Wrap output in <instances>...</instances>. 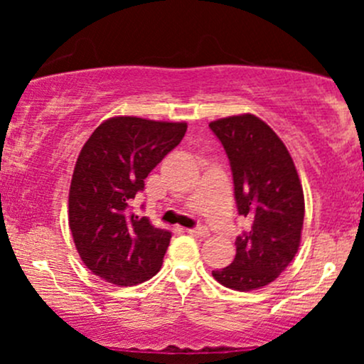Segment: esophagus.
Instances as JSON below:
<instances>
[{
	"instance_id": "obj_1",
	"label": "esophagus",
	"mask_w": 364,
	"mask_h": 364,
	"mask_svg": "<svg viewBox=\"0 0 364 364\" xmlns=\"http://www.w3.org/2000/svg\"><path fill=\"white\" fill-rule=\"evenodd\" d=\"M188 235L195 236V237H200V240H203V237L208 236V231L207 228H196V229H188Z\"/></svg>"
}]
</instances>
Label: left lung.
Masks as SVG:
<instances>
[{
  "mask_svg": "<svg viewBox=\"0 0 364 364\" xmlns=\"http://www.w3.org/2000/svg\"><path fill=\"white\" fill-rule=\"evenodd\" d=\"M208 127L228 154L237 212L252 223L250 231L236 237L231 265L212 275L231 289H260L298 253L304 219L301 181L284 141L255 114L220 118Z\"/></svg>",
  "mask_w": 364,
  "mask_h": 364,
  "instance_id": "1",
  "label": "left lung"
}]
</instances>
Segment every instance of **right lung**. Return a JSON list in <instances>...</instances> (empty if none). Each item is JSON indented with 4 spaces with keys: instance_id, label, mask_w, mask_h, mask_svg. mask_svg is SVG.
<instances>
[{
    "instance_id": "add662e5",
    "label": "right lung",
    "mask_w": 364,
    "mask_h": 364,
    "mask_svg": "<svg viewBox=\"0 0 364 364\" xmlns=\"http://www.w3.org/2000/svg\"><path fill=\"white\" fill-rule=\"evenodd\" d=\"M186 123L116 116L99 124L75 164L68 219L87 269L116 286H136L161 269L171 232L129 212V202L185 136Z\"/></svg>"
}]
</instances>
